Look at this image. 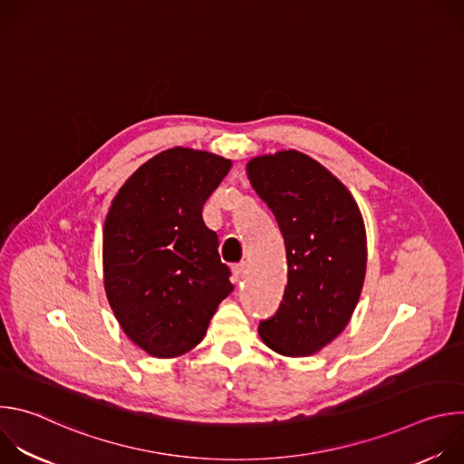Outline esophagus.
I'll return each instance as SVG.
<instances>
[{
  "mask_svg": "<svg viewBox=\"0 0 464 464\" xmlns=\"http://www.w3.org/2000/svg\"><path fill=\"white\" fill-rule=\"evenodd\" d=\"M231 270H233V281H235V283H240V281L244 279V276H246V262L235 264V266H233Z\"/></svg>",
  "mask_w": 464,
  "mask_h": 464,
  "instance_id": "esophagus-1",
  "label": "esophagus"
}]
</instances>
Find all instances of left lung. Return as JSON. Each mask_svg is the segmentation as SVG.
Wrapping results in <instances>:
<instances>
[{
    "mask_svg": "<svg viewBox=\"0 0 464 464\" xmlns=\"http://www.w3.org/2000/svg\"><path fill=\"white\" fill-rule=\"evenodd\" d=\"M253 188L277 218L288 258L279 310L258 334L283 356H310L342 334L362 294L367 246L347 187L315 160L283 150L247 163Z\"/></svg>",
    "mask_w": 464,
    "mask_h": 464,
    "instance_id": "8db88e82",
    "label": "left lung"
}]
</instances>
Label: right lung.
Wrapping results in <instances>:
<instances>
[{
  "mask_svg": "<svg viewBox=\"0 0 464 464\" xmlns=\"http://www.w3.org/2000/svg\"><path fill=\"white\" fill-rule=\"evenodd\" d=\"M220 156L170 149L119 188L104 224V286L126 336L156 358L200 343L233 285L202 218L229 172Z\"/></svg>",
  "mask_w": 464,
  "mask_h": 464,
  "instance_id": "add662e5",
  "label": "right lung"
}]
</instances>
